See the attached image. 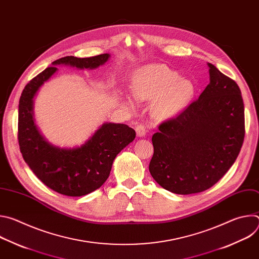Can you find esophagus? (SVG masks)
Returning a JSON list of instances; mask_svg holds the SVG:
<instances>
[{"mask_svg":"<svg viewBox=\"0 0 259 259\" xmlns=\"http://www.w3.org/2000/svg\"><path fill=\"white\" fill-rule=\"evenodd\" d=\"M135 130H136L137 136H139V137H143V136H145V134H146V128H145V126H144L143 124H138V125L136 126Z\"/></svg>","mask_w":259,"mask_h":259,"instance_id":"1","label":"esophagus"}]
</instances>
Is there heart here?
I'll use <instances>...</instances> for the list:
<instances>
[{
    "mask_svg": "<svg viewBox=\"0 0 259 259\" xmlns=\"http://www.w3.org/2000/svg\"><path fill=\"white\" fill-rule=\"evenodd\" d=\"M194 85L163 64L138 69L132 81V94L140 101L154 100L153 112L158 118H170L186 106L194 94Z\"/></svg>",
    "mask_w": 259,
    "mask_h": 259,
    "instance_id": "1",
    "label": "heart"
}]
</instances>
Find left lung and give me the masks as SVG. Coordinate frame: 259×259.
Returning a JSON list of instances; mask_svg holds the SVG:
<instances>
[{"instance_id": "obj_1", "label": "left lung", "mask_w": 259, "mask_h": 259, "mask_svg": "<svg viewBox=\"0 0 259 259\" xmlns=\"http://www.w3.org/2000/svg\"><path fill=\"white\" fill-rule=\"evenodd\" d=\"M210 83L152 137L150 172L174 194L201 193L235 163L245 137L244 103L238 84L208 63Z\"/></svg>"}]
</instances>
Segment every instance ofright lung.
<instances>
[{
	"mask_svg": "<svg viewBox=\"0 0 259 259\" xmlns=\"http://www.w3.org/2000/svg\"><path fill=\"white\" fill-rule=\"evenodd\" d=\"M108 54L87 58L65 56L53 61L24 87L18 106V143L22 157L34 175L56 193L68 197L88 195L108 178L117 155L132 142L135 131L125 124H103L81 147L58 149L41 136L32 118V98L57 70L56 64L95 68L107 61Z\"/></svg>",
	"mask_w": 259,
	"mask_h": 259,
	"instance_id": "add662e5",
	"label": "right lung"
}]
</instances>
